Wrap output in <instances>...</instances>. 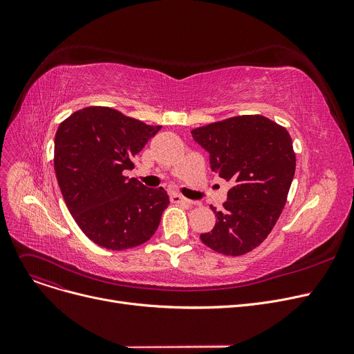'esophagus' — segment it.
<instances>
[{"mask_svg":"<svg viewBox=\"0 0 354 354\" xmlns=\"http://www.w3.org/2000/svg\"><path fill=\"white\" fill-rule=\"evenodd\" d=\"M171 201H172L174 203H191L189 199L180 196L179 194H171Z\"/></svg>","mask_w":354,"mask_h":354,"instance_id":"obj_1","label":"esophagus"}]
</instances>
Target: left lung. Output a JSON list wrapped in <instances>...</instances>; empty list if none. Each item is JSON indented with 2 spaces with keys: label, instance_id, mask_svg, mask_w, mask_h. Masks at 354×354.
I'll return each instance as SVG.
<instances>
[{
  "label": "left lung",
  "instance_id": "obj_1",
  "mask_svg": "<svg viewBox=\"0 0 354 354\" xmlns=\"http://www.w3.org/2000/svg\"><path fill=\"white\" fill-rule=\"evenodd\" d=\"M194 140L209 153L211 171L232 180L224 209L215 212L212 231L201 241L225 255H243L268 236L286 205L295 172L287 130L259 116H236L192 130Z\"/></svg>",
  "mask_w": 354,
  "mask_h": 354
}]
</instances>
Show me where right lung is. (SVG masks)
Listing matches in <instances>:
<instances>
[{
  "label": "right lung",
  "mask_w": 354,
  "mask_h": 354,
  "mask_svg": "<svg viewBox=\"0 0 354 354\" xmlns=\"http://www.w3.org/2000/svg\"><path fill=\"white\" fill-rule=\"evenodd\" d=\"M160 129L100 106L74 111L60 123L55 176L71 216L99 247L133 248L158 230L169 196L123 172L133 169V159Z\"/></svg>",
  "instance_id": "obj_1"
}]
</instances>
